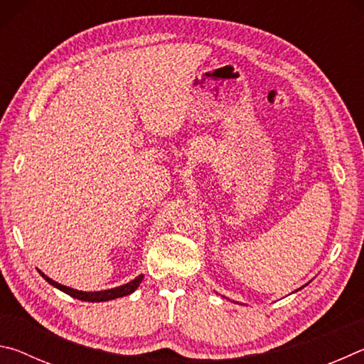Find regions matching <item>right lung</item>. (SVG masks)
<instances>
[{"mask_svg":"<svg viewBox=\"0 0 364 364\" xmlns=\"http://www.w3.org/2000/svg\"><path fill=\"white\" fill-rule=\"evenodd\" d=\"M38 273L49 282V284H53L54 287H58L59 291H63L65 294H69L70 297L78 299V300H83V301H107V300H112V299L123 297V295H128V294H132V292L136 291L138 286L141 284V281H143V278H144V274H139L138 278H134L132 282H128V284H123V286L115 287V289H109V291L82 292V291H77V289H70V287H65L63 284H58L56 281L49 279L46 274L41 273V271H38Z\"/></svg>","mask_w":364,"mask_h":364,"instance_id":"right-lung-1","label":"right lung"}]
</instances>
